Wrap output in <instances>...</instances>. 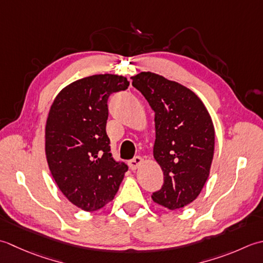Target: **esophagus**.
<instances>
[{
    "label": "esophagus",
    "mask_w": 263,
    "mask_h": 263,
    "mask_svg": "<svg viewBox=\"0 0 263 263\" xmlns=\"http://www.w3.org/2000/svg\"><path fill=\"white\" fill-rule=\"evenodd\" d=\"M143 158L142 157H135V158H133L132 160H129V162H128V164H129V167H130V169L132 170H135V169H137L139 165H141L142 163H143Z\"/></svg>",
    "instance_id": "esophagus-1"
}]
</instances>
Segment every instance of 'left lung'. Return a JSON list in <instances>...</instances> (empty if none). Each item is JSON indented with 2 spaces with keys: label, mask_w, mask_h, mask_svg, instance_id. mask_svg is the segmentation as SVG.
I'll return each instance as SVG.
<instances>
[{
  "label": "left lung",
  "mask_w": 263,
  "mask_h": 263,
  "mask_svg": "<svg viewBox=\"0 0 263 263\" xmlns=\"http://www.w3.org/2000/svg\"><path fill=\"white\" fill-rule=\"evenodd\" d=\"M154 111L153 155L163 171V185L152 200L169 210L194 201L210 174L214 128L204 104L191 89L153 72L132 77Z\"/></svg>",
  "instance_id": "1"
}]
</instances>
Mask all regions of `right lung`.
Segmentation results:
<instances>
[{
  "instance_id": "right-lung-1",
  "label": "right lung",
  "mask_w": 263,
  "mask_h": 263,
  "mask_svg": "<svg viewBox=\"0 0 263 263\" xmlns=\"http://www.w3.org/2000/svg\"><path fill=\"white\" fill-rule=\"evenodd\" d=\"M129 86L126 77L94 74L58 94L47 117L45 153L63 195L85 211L114 200L128 165L112 157L106 135L108 100Z\"/></svg>"
}]
</instances>
